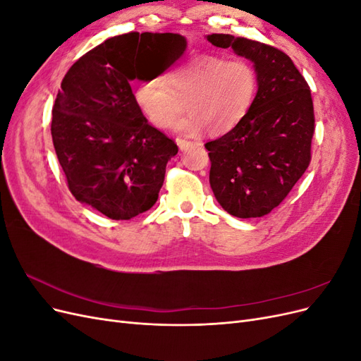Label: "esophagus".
Wrapping results in <instances>:
<instances>
[{
  "label": "esophagus",
  "mask_w": 361,
  "mask_h": 361,
  "mask_svg": "<svg viewBox=\"0 0 361 361\" xmlns=\"http://www.w3.org/2000/svg\"><path fill=\"white\" fill-rule=\"evenodd\" d=\"M178 146H179L180 150H187L190 147L200 146V143H195V141H190V140H185V138H178Z\"/></svg>",
  "instance_id": "34e87169"
}]
</instances>
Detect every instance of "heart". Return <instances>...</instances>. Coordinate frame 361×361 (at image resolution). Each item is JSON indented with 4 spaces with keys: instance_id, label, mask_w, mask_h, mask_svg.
I'll return each mask as SVG.
<instances>
[{
    "instance_id": "heart-1",
    "label": "heart",
    "mask_w": 361,
    "mask_h": 361,
    "mask_svg": "<svg viewBox=\"0 0 361 361\" xmlns=\"http://www.w3.org/2000/svg\"><path fill=\"white\" fill-rule=\"evenodd\" d=\"M259 89V73L245 59L215 54L192 57L170 69L162 78L137 84L134 99L149 122L170 129L188 106L191 111L179 128L188 135L231 133L248 116Z\"/></svg>"
}]
</instances>
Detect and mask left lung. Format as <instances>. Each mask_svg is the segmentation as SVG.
Segmentation results:
<instances>
[{
    "label": "left lung",
    "mask_w": 361,
    "mask_h": 361,
    "mask_svg": "<svg viewBox=\"0 0 361 361\" xmlns=\"http://www.w3.org/2000/svg\"><path fill=\"white\" fill-rule=\"evenodd\" d=\"M207 40L251 60L259 73L248 116L231 133L204 145L211 188L231 215L264 216L286 199L310 164V87L289 56L267 43L231 35H211Z\"/></svg>",
    "instance_id": "1"
}]
</instances>
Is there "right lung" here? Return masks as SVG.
<instances>
[{
  "instance_id": "right-lung-1",
  "label": "right lung",
  "mask_w": 361,
  "mask_h": 361,
  "mask_svg": "<svg viewBox=\"0 0 361 361\" xmlns=\"http://www.w3.org/2000/svg\"><path fill=\"white\" fill-rule=\"evenodd\" d=\"M185 48L173 32L130 31L84 54L64 75L51 134L76 200L111 220H130L157 203L178 145L147 123L129 81L135 52L167 69Z\"/></svg>"
}]
</instances>
